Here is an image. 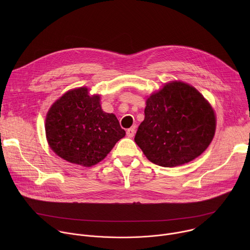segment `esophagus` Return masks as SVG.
I'll return each mask as SVG.
<instances>
[{
	"label": "esophagus",
	"mask_w": 250,
	"mask_h": 250,
	"mask_svg": "<svg viewBox=\"0 0 250 250\" xmlns=\"http://www.w3.org/2000/svg\"><path fill=\"white\" fill-rule=\"evenodd\" d=\"M134 133H135V130H134L133 128H128V129L126 130V135H127L128 137H133V136H134Z\"/></svg>",
	"instance_id": "1"
}]
</instances>
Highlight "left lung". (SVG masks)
Here are the masks:
<instances>
[{
  "label": "left lung",
  "instance_id": "8db88e82",
  "mask_svg": "<svg viewBox=\"0 0 250 250\" xmlns=\"http://www.w3.org/2000/svg\"><path fill=\"white\" fill-rule=\"evenodd\" d=\"M146 104V117L134 141L152 163L162 167L186 164L200 156L215 136V110L188 83H165Z\"/></svg>",
  "mask_w": 250,
  "mask_h": 250
}]
</instances>
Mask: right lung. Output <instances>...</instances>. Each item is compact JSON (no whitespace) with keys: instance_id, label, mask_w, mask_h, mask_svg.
<instances>
[{"instance_id":"1","label":"right lung","mask_w":250,"mask_h":250,"mask_svg":"<svg viewBox=\"0 0 250 250\" xmlns=\"http://www.w3.org/2000/svg\"><path fill=\"white\" fill-rule=\"evenodd\" d=\"M50 149L73 164L91 167L105 158L125 131L114 114L101 106V96L87 87L71 89L57 99L45 118Z\"/></svg>"}]
</instances>
